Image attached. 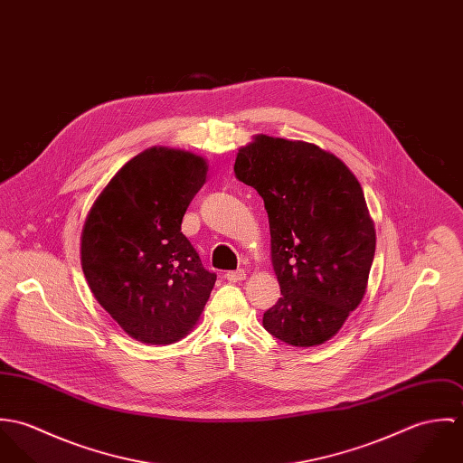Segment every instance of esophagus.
<instances>
[{
  "instance_id": "1",
  "label": "esophagus",
  "mask_w": 463,
  "mask_h": 463,
  "mask_svg": "<svg viewBox=\"0 0 463 463\" xmlns=\"http://www.w3.org/2000/svg\"><path fill=\"white\" fill-rule=\"evenodd\" d=\"M224 278L230 281V283H237V281H242L246 278V270L244 269H237V270H228L224 274Z\"/></svg>"
}]
</instances>
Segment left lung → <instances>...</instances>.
Instances as JSON below:
<instances>
[{
  "label": "left lung",
  "mask_w": 463,
  "mask_h": 463,
  "mask_svg": "<svg viewBox=\"0 0 463 463\" xmlns=\"http://www.w3.org/2000/svg\"><path fill=\"white\" fill-rule=\"evenodd\" d=\"M235 176L264 199L281 298L264 314L272 336L319 345L360 305L376 250L354 175L316 144L259 135L239 149Z\"/></svg>",
  "instance_id": "8db88e82"
}]
</instances>
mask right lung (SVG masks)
<instances>
[{
	"label": "right lung",
	"instance_id": "obj_1",
	"mask_svg": "<svg viewBox=\"0 0 463 463\" xmlns=\"http://www.w3.org/2000/svg\"><path fill=\"white\" fill-rule=\"evenodd\" d=\"M189 151L151 147L125 164L92 204L81 232V269L98 303L130 336L173 344L185 336L215 283L182 233L206 178Z\"/></svg>",
	"mask_w": 463,
	"mask_h": 463
}]
</instances>
